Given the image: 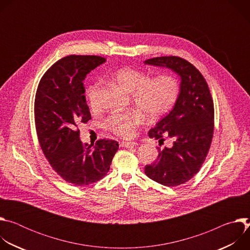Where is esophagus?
Instances as JSON below:
<instances>
[{
	"mask_svg": "<svg viewBox=\"0 0 250 250\" xmlns=\"http://www.w3.org/2000/svg\"><path fill=\"white\" fill-rule=\"evenodd\" d=\"M122 147H126V148H130V147H136L138 146L137 142L132 141V142H127V141H123L121 144Z\"/></svg>",
	"mask_w": 250,
	"mask_h": 250,
	"instance_id": "obj_1",
	"label": "esophagus"
}]
</instances>
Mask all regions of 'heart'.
<instances>
[{
	"label": "heart",
	"mask_w": 250,
	"mask_h": 250,
	"mask_svg": "<svg viewBox=\"0 0 250 250\" xmlns=\"http://www.w3.org/2000/svg\"><path fill=\"white\" fill-rule=\"evenodd\" d=\"M115 79L123 89L131 93L132 102L151 120L168 113L180 95V83L170 74L150 78V75L144 70L122 68L117 71ZM100 82H96L87 91L89 105L94 111L98 110L100 105ZM142 113L137 110H129L112 114L106 118L104 126L122 138H131L135 135L136 128L145 121Z\"/></svg>",
	"instance_id": "b5f03b06"
}]
</instances>
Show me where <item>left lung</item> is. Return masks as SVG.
I'll list each match as a JSON object with an SVG mask.
<instances>
[{
  "label": "left lung",
  "instance_id": "8db88e82",
  "mask_svg": "<svg viewBox=\"0 0 250 250\" xmlns=\"http://www.w3.org/2000/svg\"><path fill=\"white\" fill-rule=\"evenodd\" d=\"M146 64L172 69L180 76V95L174 108L148 132L149 137L173 140L171 147H158L157 160L146 165V174L151 180L175 187L186 183L201 169L213 135V101L200 71L179 56H160Z\"/></svg>",
  "mask_w": 250,
  "mask_h": 250
}]
</instances>
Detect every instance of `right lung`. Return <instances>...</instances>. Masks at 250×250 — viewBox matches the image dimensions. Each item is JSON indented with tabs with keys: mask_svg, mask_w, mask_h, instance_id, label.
Masks as SVG:
<instances>
[{
	"mask_svg": "<svg viewBox=\"0 0 250 250\" xmlns=\"http://www.w3.org/2000/svg\"><path fill=\"white\" fill-rule=\"evenodd\" d=\"M105 58L69 55L42 77L34 99L40 146L52 169L67 183L88 186L104 178L119 149L118 141L100 139L95 146L80 140L79 124L91 120L83 81Z\"/></svg>",
	"mask_w": 250,
	"mask_h": 250,
	"instance_id": "obj_1",
	"label": "right lung"
}]
</instances>
